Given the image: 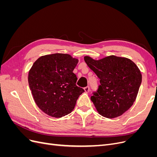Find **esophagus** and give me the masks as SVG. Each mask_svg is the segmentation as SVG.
I'll list each match as a JSON object with an SVG mask.
<instances>
[{
  "label": "esophagus",
  "instance_id": "obj_1",
  "mask_svg": "<svg viewBox=\"0 0 157 157\" xmlns=\"http://www.w3.org/2000/svg\"><path fill=\"white\" fill-rule=\"evenodd\" d=\"M84 90L85 92L88 93L89 91H90V88H89V86H86V87H85V88H84Z\"/></svg>",
  "mask_w": 157,
  "mask_h": 157
}]
</instances>
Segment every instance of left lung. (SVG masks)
Masks as SVG:
<instances>
[{"mask_svg": "<svg viewBox=\"0 0 157 157\" xmlns=\"http://www.w3.org/2000/svg\"><path fill=\"white\" fill-rule=\"evenodd\" d=\"M84 59L99 78L100 85L90 98L99 115L108 118L122 115L134 104L138 93L142 79L139 68L130 59L115 56Z\"/></svg>", "mask_w": 157, "mask_h": 157, "instance_id": "obj_1", "label": "left lung"}]
</instances>
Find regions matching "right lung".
<instances>
[{
	"label": "right lung",
	"mask_w": 157,
	"mask_h": 157,
	"mask_svg": "<svg viewBox=\"0 0 157 157\" xmlns=\"http://www.w3.org/2000/svg\"><path fill=\"white\" fill-rule=\"evenodd\" d=\"M78 62L69 54H53L40 57L29 70L28 82L33 99L48 115H68L84 92L76 85L77 78L73 73Z\"/></svg>",
	"instance_id": "right-lung-1"
}]
</instances>
